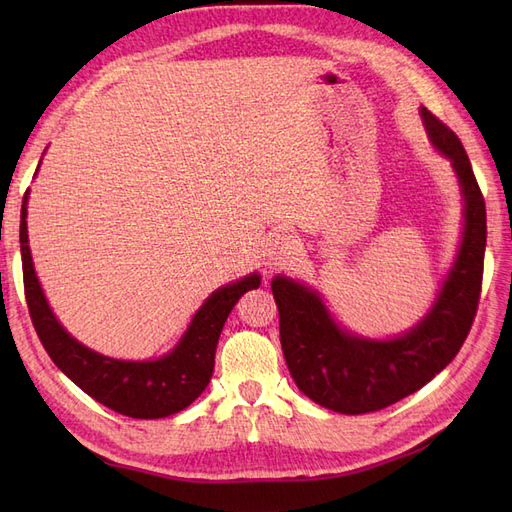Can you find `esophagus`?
Instances as JSON below:
<instances>
[{
    "instance_id": "esophagus-1",
    "label": "esophagus",
    "mask_w": 512,
    "mask_h": 512,
    "mask_svg": "<svg viewBox=\"0 0 512 512\" xmlns=\"http://www.w3.org/2000/svg\"><path fill=\"white\" fill-rule=\"evenodd\" d=\"M294 250V241L288 235H275L269 239V247L265 254V265L273 267V265H282L290 258Z\"/></svg>"
}]
</instances>
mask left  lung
Wrapping results in <instances>:
<instances>
[{"mask_svg": "<svg viewBox=\"0 0 512 512\" xmlns=\"http://www.w3.org/2000/svg\"><path fill=\"white\" fill-rule=\"evenodd\" d=\"M431 143L453 162L466 200V228L453 271L421 324L389 342L342 331L309 288L277 275L280 342L290 376L322 408L342 414L376 412L412 395L455 359L478 309L487 243L485 198L457 134L421 108Z\"/></svg>", "mask_w": 512, "mask_h": 512, "instance_id": "8db88e82", "label": "left lung"}]
</instances>
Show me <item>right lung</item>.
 <instances>
[{"label":"right lung","instance_id":"obj_1","mask_svg":"<svg viewBox=\"0 0 512 512\" xmlns=\"http://www.w3.org/2000/svg\"><path fill=\"white\" fill-rule=\"evenodd\" d=\"M27 196L21 207V258L25 299L34 329L53 363L102 406L132 418H162L188 408L213 376L215 348L232 307L247 290L260 286L254 273L215 290L198 309L177 348L158 361L108 359L72 339L53 316L32 265L27 245Z\"/></svg>","mask_w":512,"mask_h":512}]
</instances>
